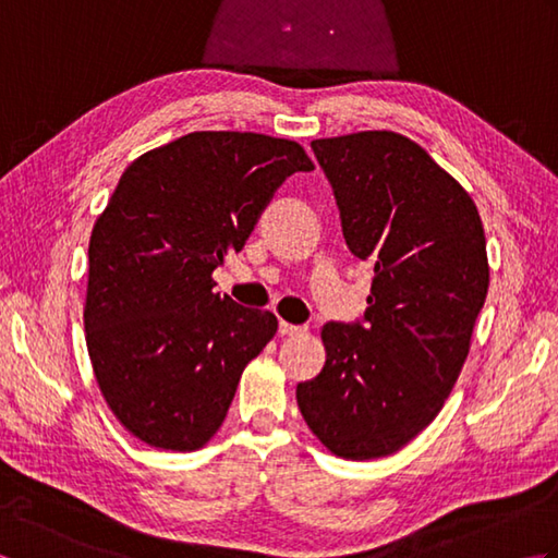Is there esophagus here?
I'll use <instances>...</instances> for the list:
<instances>
[{
	"instance_id": "esophagus-1",
	"label": "esophagus",
	"mask_w": 558,
	"mask_h": 558,
	"mask_svg": "<svg viewBox=\"0 0 558 558\" xmlns=\"http://www.w3.org/2000/svg\"><path fill=\"white\" fill-rule=\"evenodd\" d=\"M278 330H280V336H302L306 328H304V326H294V324H288V322H280Z\"/></svg>"
}]
</instances>
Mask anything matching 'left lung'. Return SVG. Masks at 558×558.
I'll use <instances>...</instances> for the list:
<instances>
[{
  "label": "left lung",
  "instance_id": "1",
  "mask_svg": "<svg viewBox=\"0 0 558 558\" xmlns=\"http://www.w3.org/2000/svg\"><path fill=\"white\" fill-rule=\"evenodd\" d=\"M350 252L374 264L366 312L322 330L326 364L298 384L310 429L336 456L410 444L444 408L489 290L477 206L429 153L396 132L312 141Z\"/></svg>",
  "mask_w": 558,
  "mask_h": 558
}]
</instances>
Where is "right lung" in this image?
Returning <instances> with one entry per match:
<instances>
[{"instance_id":"1","label":"right lung","mask_w":558,"mask_h":558,"mask_svg":"<svg viewBox=\"0 0 558 558\" xmlns=\"http://www.w3.org/2000/svg\"><path fill=\"white\" fill-rule=\"evenodd\" d=\"M310 170L288 138L194 132L120 177L90 234L83 326L102 396L141 441L196 450L218 432L278 318L213 292V270Z\"/></svg>"}]
</instances>
